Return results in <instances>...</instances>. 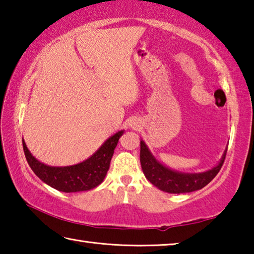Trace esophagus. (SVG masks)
Returning a JSON list of instances; mask_svg holds the SVG:
<instances>
[{
  "label": "esophagus",
  "mask_w": 254,
  "mask_h": 254,
  "mask_svg": "<svg viewBox=\"0 0 254 254\" xmlns=\"http://www.w3.org/2000/svg\"><path fill=\"white\" fill-rule=\"evenodd\" d=\"M131 127H136V126H135V123H134V124H133V126H132V124H131Z\"/></svg>",
  "instance_id": "obj_1"
}]
</instances>
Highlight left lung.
I'll list each match as a JSON object with an SVG mask.
<instances>
[{
    "label": "left lung",
    "instance_id": "8db88e82",
    "mask_svg": "<svg viewBox=\"0 0 254 254\" xmlns=\"http://www.w3.org/2000/svg\"><path fill=\"white\" fill-rule=\"evenodd\" d=\"M226 151L217 166L199 174H185L171 170L159 162L150 152L144 141H140V162L143 174L150 183L162 191L170 194H184L198 190L215 178L224 163Z\"/></svg>",
    "mask_w": 254,
    "mask_h": 254
}]
</instances>
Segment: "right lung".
Listing matches in <instances>:
<instances>
[{"mask_svg":"<svg viewBox=\"0 0 254 254\" xmlns=\"http://www.w3.org/2000/svg\"><path fill=\"white\" fill-rule=\"evenodd\" d=\"M123 132L119 131L109 137L101 145V148L85 161L66 167L45 165L32 156L24 140H22V143L30 168L42 182L64 192L85 191L97 187L104 180L107 170L110 168L114 149L118 145L119 139L122 136Z\"/></svg>","mask_w":254,"mask_h":254,"instance_id":"obj_1","label":"right lung"}]
</instances>
